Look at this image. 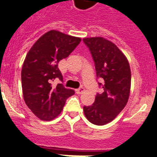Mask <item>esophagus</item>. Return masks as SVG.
Returning a JSON list of instances; mask_svg holds the SVG:
<instances>
[{"instance_id":"1","label":"esophagus","mask_w":157,"mask_h":157,"mask_svg":"<svg viewBox=\"0 0 157 157\" xmlns=\"http://www.w3.org/2000/svg\"><path fill=\"white\" fill-rule=\"evenodd\" d=\"M75 91H76V93H77V94H82V92L84 91V87L81 86V87H79V88L76 89Z\"/></svg>"}]
</instances>
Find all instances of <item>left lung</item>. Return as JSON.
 <instances>
[{"label": "left lung", "instance_id": "8db88e82", "mask_svg": "<svg viewBox=\"0 0 157 157\" xmlns=\"http://www.w3.org/2000/svg\"><path fill=\"white\" fill-rule=\"evenodd\" d=\"M83 42L95 61L96 76L105 81L104 92L97 94L93 105L84 106L83 111L90 122L103 126L112 121L127 104L131 85L130 64L117 45L106 39L89 37Z\"/></svg>", "mask_w": 157, "mask_h": 157}]
</instances>
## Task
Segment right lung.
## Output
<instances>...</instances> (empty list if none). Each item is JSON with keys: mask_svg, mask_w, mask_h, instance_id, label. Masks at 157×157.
Masks as SVG:
<instances>
[{"mask_svg": "<svg viewBox=\"0 0 157 157\" xmlns=\"http://www.w3.org/2000/svg\"><path fill=\"white\" fill-rule=\"evenodd\" d=\"M81 38L51 30L37 40L27 52L23 62L22 87L27 107L38 118L51 121L63 109L66 99L75 91L58 83L52 86L55 78L63 81L58 62L66 58L80 43Z\"/></svg>", "mask_w": 157, "mask_h": 157, "instance_id": "right-lung-1", "label": "right lung"}]
</instances>
